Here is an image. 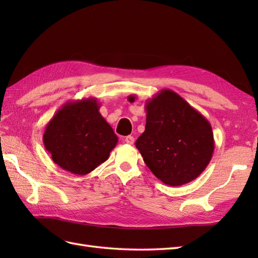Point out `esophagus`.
I'll return each mask as SVG.
<instances>
[{"label":"esophagus","mask_w":258,"mask_h":258,"mask_svg":"<svg viewBox=\"0 0 258 258\" xmlns=\"http://www.w3.org/2000/svg\"><path fill=\"white\" fill-rule=\"evenodd\" d=\"M124 141H125V143H127V144H131V145H132V144L134 143V138H133V136L128 135V136H126V138L124 139Z\"/></svg>","instance_id":"34e87169"}]
</instances>
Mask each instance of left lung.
<instances>
[{"label":"left lung","instance_id":"8db88e82","mask_svg":"<svg viewBox=\"0 0 258 258\" xmlns=\"http://www.w3.org/2000/svg\"><path fill=\"white\" fill-rule=\"evenodd\" d=\"M145 109V131L135 145L151 172L169 186L187 184L199 177L214 153L210 122L168 89L147 100Z\"/></svg>","mask_w":258,"mask_h":258}]
</instances>
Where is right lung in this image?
I'll use <instances>...</instances> for the list:
<instances>
[{
    "label": "right lung",
    "mask_w": 258,
    "mask_h": 258,
    "mask_svg": "<svg viewBox=\"0 0 258 258\" xmlns=\"http://www.w3.org/2000/svg\"><path fill=\"white\" fill-rule=\"evenodd\" d=\"M100 107L95 97L69 101L46 124L43 143L64 171L89 174L105 162L116 146L118 138Z\"/></svg>",
    "instance_id": "1"
}]
</instances>
